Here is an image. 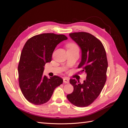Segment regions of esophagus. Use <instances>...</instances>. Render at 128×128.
<instances>
[{
  "mask_svg": "<svg viewBox=\"0 0 128 128\" xmlns=\"http://www.w3.org/2000/svg\"><path fill=\"white\" fill-rule=\"evenodd\" d=\"M64 82L65 84H69V79L68 78H64Z\"/></svg>",
  "mask_w": 128,
  "mask_h": 128,
  "instance_id": "obj_1",
  "label": "esophagus"
}]
</instances>
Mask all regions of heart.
<instances>
[{
  "mask_svg": "<svg viewBox=\"0 0 128 128\" xmlns=\"http://www.w3.org/2000/svg\"><path fill=\"white\" fill-rule=\"evenodd\" d=\"M67 48L68 50L71 49H78L77 45L74 43H70L67 44Z\"/></svg>",
  "mask_w": 128,
  "mask_h": 128,
  "instance_id": "heart-1",
  "label": "heart"
}]
</instances>
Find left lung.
<instances>
[{
	"mask_svg": "<svg viewBox=\"0 0 128 128\" xmlns=\"http://www.w3.org/2000/svg\"><path fill=\"white\" fill-rule=\"evenodd\" d=\"M70 37L77 44L82 52L78 68L86 74L83 84L70 79L74 91L67 96L70 102L78 107L87 106L98 98L106 80L108 61L104 45L94 35L86 32H74Z\"/></svg>",
	"mask_w": 128,
	"mask_h": 128,
	"instance_id": "obj_1",
	"label": "left lung"
}]
</instances>
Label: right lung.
Returning a JSON list of instances; mask_svg holds the SVG:
<instances>
[{
  "label": "right lung",
  "instance_id": "1",
  "mask_svg": "<svg viewBox=\"0 0 128 128\" xmlns=\"http://www.w3.org/2000/svg\"><path fill=\"white\" fill-rule=\"evenodd\" d=\"M67 39L64 34L45 33L33 36L24 44L18 67V80L22 93L29 102L46 103L55 88L62 84L63 79L57 76L50 78L44 76V67L52 61L57 44Z\"/></svg>",
  "mask_w": 128,
  "mask_h": 128
}]
</instances>
